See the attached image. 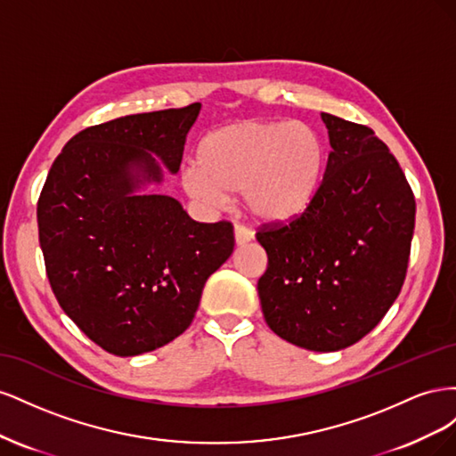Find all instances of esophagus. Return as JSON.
<instances>
[{
    "mask_svg": "<svg viewBox=\"0 0 456 456\" xmlns=\"http://www.w3.org/2000/svg\"><path fill=\"white\" fill-rule=\"evenodd\" d=\"M253 240V232L249 228H245L241 224H238L236 228H233V241H236L238 247L249 243Z\"/></svg>",
    "mask_w": 456,
    "mask_h": 456,
    "instance_id": "esophagus-1",
    "label": "esophagus"
}]
</instances>
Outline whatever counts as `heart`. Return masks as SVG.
I'll return each instance as SVG.
<instances>
[{
    "label": "heart",
    "mask_w": 456,
    "mask_h": 456,
    "mask_svg": "<svg viewBox=\"0 0 456 456\" xmlns=\"http://www.w3.org/2000/svg\"><path fill=\"white\" fill-rule=\"evenodd\" d=\"M325 165L322 134L308 123L238 119L203 136L198 163L186 165L181 183L191 200L209 207L243 194L258 223L285 224L312 205Z\"/></svg>",
    "instance_id": "1"
}]
</instances>
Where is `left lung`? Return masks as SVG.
<instances>
[{
	"label": "left lung",
	"mask_w": 456,
	"mask_h": 456,
	"mask_svg": "<svg viewBox=\"0 0 456 456\" xmlns=\"http://www.w3.org/2000/svg\"><path fill=\"white\" fill-rule=\"evenodd\" d=\"M323 183L293 223L256 233L268 255L258 298L268 327L312 352L348 348L386 315L405 280L415 196L365 126L322 114Z\"/></svg>",
	"instance_id": "left-lung-1"
}]
</instances>
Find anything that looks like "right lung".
I'll return each instance as SVG.
<instances>
[{"label":"right lung","instance_id":"1","mask_svg":"<svg viewBox=\"0 0 456 456\" xmlns=\"http://www.w3.org/2000/svg\"><path fill=\"white\" fill-rule=\"evenodd\" d=\"M201 104L118 118L77 133L37 201L39 245L61 308L119 357L158 350L194 320L230 258V223H196L151 191L181 169Z\"/></svg>","mask_w":456,"mask_h":456}]
</instances>
